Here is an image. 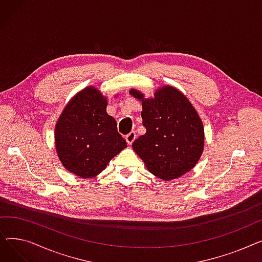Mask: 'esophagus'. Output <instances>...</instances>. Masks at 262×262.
I'll return each instance as SVG.
<instances>
[{"instance_id": "34e87169", "label": "esophagus", "mask_w": 262, "mask_h": 262, "mask_svg": "<svg viewBox=\"0 0 262 262\" xmlns=\"http://www.w3.org/2000/svg\"><path fill=\"white\" fill-rule=\"evenodd\" d=\"M135 139H136V133L135 132H130L128 135L125 136V140H126L127 144H129V145L133 144Z\"/></svg>"}]
</instances>
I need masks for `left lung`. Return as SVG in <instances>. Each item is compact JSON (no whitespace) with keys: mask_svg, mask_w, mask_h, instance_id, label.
Here are the masks:
<instances>
[{"mask_svg":"<svg viewBox=\"0 0 262 262\" xmlns=\"http://www.w3.org/2000/svg\"><path fill=\"white\" fill-rule=\"evenodd\" d=\"M142 103V124L146 133L133 143V149L146 169L163 181L180 178L200 160L205 142L203 122L187 96L177 88L163 85L153 98L130 89Z\"/></svg>","mask_w":262,"mask_h":262,"instance_id":"1","label":"left lung"}]
</instances>
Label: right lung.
Segmentation results:
<instances>
[{
  "label": "right lung",
  "mask_w": 262,
  "mask_h": 262,
  "mask_svg": "<svg viewBox=\"0 0 262 262\" xmlns=\"http://www.w3.org/2000/svg\"><path fill=\"white\" fill-rule=\"evenodd\" d=\"M106 108V96L88 86L68 102L55 125V149L61 164L84 180L98 176L126 147Z\"/></svg>",
  "instance_id": "1"
}]
</instances>
